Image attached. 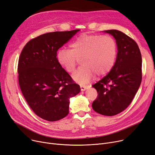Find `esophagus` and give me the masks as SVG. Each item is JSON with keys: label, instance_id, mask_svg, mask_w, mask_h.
Instances as JSON below:
<instances>
[{"label": "esophagus", "instance_id": "1", "mask_svg": "<svg viewBox=\"0 0 155 155\" xmlns=\"http://www.w3.org/2000/svg\"><path fill=\"white\" fill-rule=\"evenodd\" d=\"M80 87H81V91H85L88 88V86H84V85H81Z\"/></svg>", "mask_w": 155, "mask_h": 155}]
</instances>
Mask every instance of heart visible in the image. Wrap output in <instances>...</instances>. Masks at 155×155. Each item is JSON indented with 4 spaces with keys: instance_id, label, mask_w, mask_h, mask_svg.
Instances as JSON below:
<instances>
[{
    "instance_id": "obj_1",
    "label": "heart",
    "mask_w": 155,
    "mask_h": 155,
    "mask_svg": "<svg viewBox=\"0 0 155 155\" xmlns=\"http://www.w3.org/2000/svg\"><path fill=\"white\" fill-rule=\"evenodd\" d=\"M71 50L61 48L58 51V62L72 73L78 59L81 58L82 66L74 73L73 79L80 84H86L93 78L94 73L104 76L115 64L117 47L115 41L110 36L82 34L70 45Z\"/></svg>"
}]
</instances>
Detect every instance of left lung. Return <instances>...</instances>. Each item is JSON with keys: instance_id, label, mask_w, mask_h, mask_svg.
<instances>
[{"instance_id": "8db88e82", "label": "left lung", "mask_w": 155, "mask_h": 155, "mask_svg": "<svg viewBox=\"0 0 155 155\" xmlns=\"http://www.w3.org/2000/svg\"><path fill=\"white\" fill-rule=\"evenodd\" d=\"M104 32L115 39L118 53L111 71L93 85L98 97L92 107L100 114L113 116L127 108L139 89L142 80V57L137 44L127 35L116 29Z\"/></svg>"}]
</instances>
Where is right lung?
Listing matches in <instances>:
<instances>
[{
	"label": "right lung",
	"mask_w": 155,
	"mask_h": 155,
	"mask_svg": "<svg viewBox=\"0 0 155 155\" xmlns=\"http://www.w3.org/2000/svg\"><path fill=\"white\" fill-rule=\"evenodd\" d=\"M79 31L41 35L29 41L20 54V89L35 114L44 120L54 122L67 116L69 98L81 91L57 58V50Z\"/></svg>",
	"instance_id": "add662e5"
}]
</instances>
